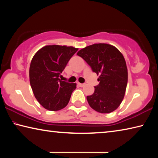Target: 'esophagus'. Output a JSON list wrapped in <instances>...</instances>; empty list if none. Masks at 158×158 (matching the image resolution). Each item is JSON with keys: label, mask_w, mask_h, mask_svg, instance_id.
I'll use <instances>...</instances> for the list:
<instances>
[{"label": "esophagus", "mask_w": 158, "mask_h": 158, "mask_svg": "<svg viewBox=\"0 0 158 158\" xmlns=\"http://www.w3.org/2000/svg\"><path fill=\"white\" fill-rule=\"evenodd\" d=\"M78 85H79V86H80V87H84L85 84H81V83H78Z\"/></svg>", "instance_id": "1"}]
</instances>
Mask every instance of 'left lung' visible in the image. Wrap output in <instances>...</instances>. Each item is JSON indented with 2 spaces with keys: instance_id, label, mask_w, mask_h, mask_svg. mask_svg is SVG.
Wrapping results in <instances>:
<instances>
[{
  "instance_id": "8db88e82",
  "label": "left lung",
  "mask_w": 158,
  "mask_h": 158,
  "mask_svg": "<svg viewBox=\"0 0 158 158\" xmlns=\"http://www.w3.org/2000/svg\"><path fill=\"white\" fill-rule=\"evenodd\" d=\"M77 55L100 75L95 91L87 96L90 107L102 114H108L118 107L123 100L127 84V69L120 51L108 44H94L79 50Z\"/></svg>"
}]
</instances>
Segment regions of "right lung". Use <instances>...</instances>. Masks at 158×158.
<instances>
[{"instance_id": "1", "label": "right lung", "mask_w": 158, "mask_h": 158, "mask_svg": "<svg viewBox=\"0 0 158 158\" xmlns=\"http://www.w3.org/2000/svg\"><path fill=\"white\" fill-rule=\"evenodd\" d=\"M78 49L47 45L37 51L31 60L29 77L34 95L47 110L58 111L68 105L76 84L59 79L60 74Z\"/></svg>"}]
</instances>
